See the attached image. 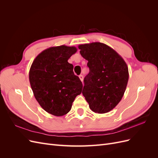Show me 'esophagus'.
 Segmentation results:
<instances>
[{"label":"esophagus","instance_id":"34e87169","mask_svg":"<svg viewBox=\"0 0 158 158\" xmlns=\"http://www.w3.org/2000/svg\"><path fill=\"white\" fill-rule=\"evenodd\" d=\"M79 78H80V80L82 81V82L83 80H84V77H83V76H82V74H80V75L79 76Z\"/></svg>","mask_w":158,"mask_h":158}]
</instances>
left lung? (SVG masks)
Segmentation results:
<instances>
[{
	"mask_svg": "<svg viewBox=\"0 0 158 158\" xmlns=\"http://www.w3.org/2000/svg\"><path fill=\"white\" fill-rule=\"evenodd\" d=\"M78 49L89 69L82 94L92 111L109 112L125 94L129 76L127 64L115 51L102 43L80 45Z\"/></svg>",
	"mask_w": 158,
	"mask_h": 158,
	"instance_id": "left-lung-1",
	"label": "left lung"
}]
</instances>
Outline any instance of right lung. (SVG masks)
Segmentation results:
<instances>
[{"label": "right lung", "instance_id": "right-lung-1", "mask_svg": "<svg viewBox=\"0 0 158 158\" xmlns=\"http://www.w3.org/2000/svg\"><path fill=\"white\" fill-rule=\"evenodd\" d=\"M75 47L60 45L43 51L33 61L29 80L33 95L45 111L60 117L67 114L83 85L73 73L70 57Z\"/></svg>", "mask_w": 158, "mask_h": 158}]
</instances>
